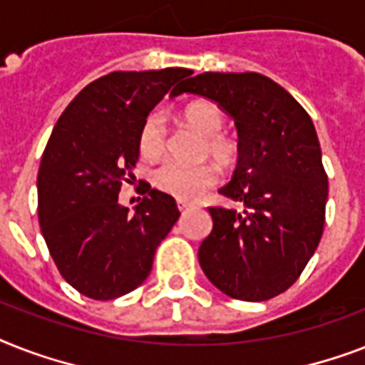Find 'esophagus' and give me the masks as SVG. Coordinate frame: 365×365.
I'll use <instances>...</instances> for the list:
<instances>
[{
	"label": "esophagus",
	"instance_id": "34e87169",
	"mask_svg": "<svg viewBox=\"0 0 365 365\" xmlns=\"http://www.w3.org/2000/svg\"><path fill=\"white\" fill-rule=\"evenodd\" d=\"M178 208H180V212H185L191 208V205H189V202H185V200H178Z\"/></svg>",
	"mask_w": 365,
	"mask_h": 365
}]
</instances>
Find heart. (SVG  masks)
<instances>
[{
	"mask_svg": "<svg viewBox=\"0 0 365 365\" xmlns=\"http://www.w3.org/2000/svg\"><path fill=\"white\" fill-rule=\"evenodd\" d=\"M183 121L191 128L205 134L200 143V155L212 157L220 166H233L239 160L240 145L233 136L225 132V113L214 102H193L182 113ZM140 153L145 159H159L166 151L168 130L163 113L155 111L143 121L140 130ZM217 182L216 166L210 163L182 165L168 160L155 170L157 187L180 200H195L202 197Z\"/></svg>",
	"mask_w": 365,
	"mask_h": 365,
	"instance_id": "heart-1",
	"label": "heart"
}]
</instances>
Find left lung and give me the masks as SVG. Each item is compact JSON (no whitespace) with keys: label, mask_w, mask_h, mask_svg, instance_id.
Wrapping results in <instances>:
<instances>
[{"label":"left lung","mask_w":365,"mask_h":365,"mask_svg":"<svg viewBox=\"0 0 365 365\" xmlns=\"http://www.w3.org/2000/svg\"><path fill=\"white\" fill-rule=\"evenodd\" d=\"M182 93L216 102L239 130V163L220 193L242 210L208 208L214 227L200 267L233 299H271L299 278L322 239L328 176L314 125L286 88L254 71H206Z\"/></svg>","instance_id":"obj_1"}]
</instances>
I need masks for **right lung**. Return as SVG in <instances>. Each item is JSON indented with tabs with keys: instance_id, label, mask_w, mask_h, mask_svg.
<instances>
[{
	"instance_id": "add662e5",
	"label": "right lung",
	"mask_w": 365,
	"mask_h": 365,
	"mask_svg": "<svg viewBox=\"0 0 365 365\" xmlns=\"http://www.w3.org/2000/svg\"><path fill=\"white\" fill-rule=\"evenodd\" d=\"M191 73L111 71L83 88L54 125L37 174V216L62 278L91 299L136 289L180 217L163 191L148 189L134 214L119 205V191L134 176L149 111Z\"/></svg>"
}]
</instances>
